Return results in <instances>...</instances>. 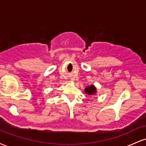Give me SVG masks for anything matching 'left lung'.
Masks as SVG:
<instances>
[{
  "instance_id": "8db88e82",
  "label": "left lung",
  "mask_w": 146,
  "mask_h": 146,
  "mask_svg": "<svg viewBox=\"0 0 146 146\" xmlns=\"http://www.w3.org/2000/svg\"><path fill=\"white\" fill-rule=\"evenodd\" d=\"M85 93L88 95H94L96 93V88H95V86L93 85H90V86L87 87L85 89Z\"/></svg>"
}]
</instances>
